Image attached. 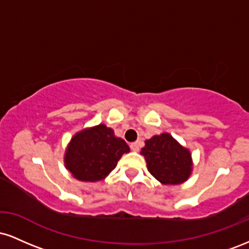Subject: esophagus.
Listing matches in <instances>:
<instances>
[{
    "label": "esophagus",
    "instance_id": "1",
    "mask_svg": "<svg viewBox=\"0 0 249 249\" xmlns=\"http://www.w3.org/2000/svg\"><path fill=\"white\" fill-rule=\"evenodd\" d=\"M130 147H131V150H132V151H139V148H141V142H131Z\"/></svg>",
    "mask_w": 249,
    "mask_h": 249
}]
</instances>
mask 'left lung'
Instances as JSON below:
<instances>
[{
	"label": "left lung",
	"mask_w": 249,
	"mask_h": 249,
	"mask_svg": "<svg viewBox=\"0 0 249 249\" xmlns=\"http://www.w3.org/2000/svg\"><path fill=\"white\" fill-rule=\"evenodd\" d=\"M147 170L164 185H179L192 173V156L170 133L153 136L142 148Z\"/></svg>",
	"instance_id": "left-lung-1"
}]
</instances>
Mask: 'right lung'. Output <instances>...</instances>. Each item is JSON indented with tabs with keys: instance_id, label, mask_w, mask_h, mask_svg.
Instances as JSON below:
<instances>
[{
	"instance_id": "obj_1",
	"label": "right lung",
	"mask_w": 249,
	"mask_h": 249,
	"mask_svg": "<svg viewBox=\"0 0 249 249\" xmlns=\"http://www.w3.org/2000/svg\"><path fill=\"white\" fill-rule=\"evenodd\" d=\"M130 147L115 136L112 128L99 124L84 128L71 138L64 154V164L73 178L81 181H99L112 170Z\"/></svg>"
}]
</instances>
